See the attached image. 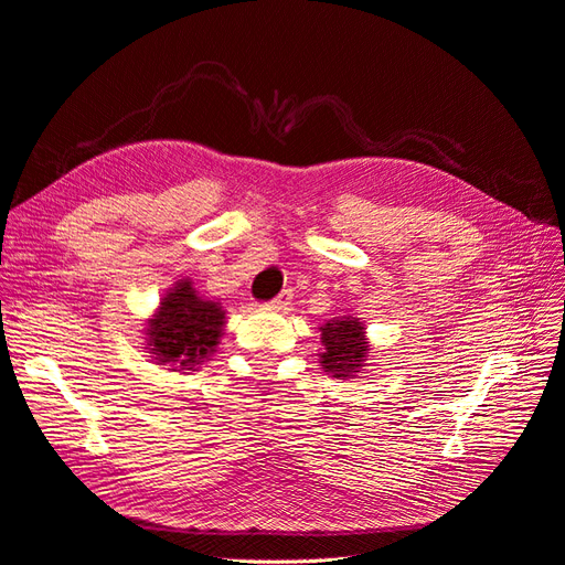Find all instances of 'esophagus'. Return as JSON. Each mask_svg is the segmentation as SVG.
Listing matches in <instances>:
<instances>
[{
  "label": "esophagus",
  "instance_id": "esophagus-1",
  "mask_svg": "<svg viewBox=\"0 0 565 565\" xmlns=\"http://www.w3.org/2000/svg\"><path fill=\"white\" fill-rule=\"evenodd\" d=\"M290 300H294V294H290V290H281V294L275 300H271L267 307L269 309H279V312H284V309H288Z\"/></svg>",
  "mask_w": 565,
  "mask_h": 565
}]
</instances>
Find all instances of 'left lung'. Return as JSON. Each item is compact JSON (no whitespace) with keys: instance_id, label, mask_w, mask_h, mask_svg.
<instances>
[{"instance_id":"1","label":"left lung","mask_w":565,"mask_h":565,"mask_svg":"<svg viewBox=\"0 0 565 565\" xmlns=\"http://www.w3.org/2000/svg\"><path fill=\"white\" fill-rule=\"evenodd\" d=\"M321 354L319 363L326 375L348 380L366 371L371 342L366 335V323L356 317H335L319 326Z\"/></svg>"}]
</instances>
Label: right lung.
I'll use <instances>...</instances> for the list:
<instances>
[{
	"mask_svg": "<svg viewBox=\"0 0 565 565\" xmlns=\"http://www.w3.org/2000/svg\"><path fill=\"white\" fill-rule=\"evenodd\" d=\"M225 309L221 302L199 296L190 277L178 279L161 296L154 315L145 321V344L157 366L190 373L211 361L225 333Z\"/></svg>",
	"mask_w": 565,
	"mask_h": 565,
	"instance_id": "add662e5",
	"label": "right lung"
}]
</instances>
